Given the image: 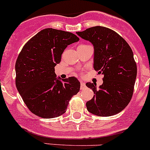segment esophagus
Segmentation results:
<instances>
[{
  "label": "esophagus",
  "mask_w": 150,
  "mask_h": 150,
  "mask_svg": "<svg viewBox=\"0 0 150 150\" xmlns=\"http://www.w3.org/2000/svg\"><path fill=\"white\" fill-rule=\"evenodd\" d=\"M80 82H81V86H80V88H81V89H84V88H86V84H85V83L84 82V81H81Z\"/></svg>",
  "instance_id": "1"
}]
</instances>
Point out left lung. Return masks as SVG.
I'll return each instance as SVG.
<instances>
[{"label":"left lung","mask_w":150,"mask_h":150,"mask_svg":"<svg viewBox=\"0 0 150 150\" xmlns=\"http://www.w3.org/2000/svg\"><path fill=\"white\" fill-rule=\"evenodd\" d=\"M94 46V69L103 74V83L86 86L94 97L86 103L87 110L98 116L108 117L123 110L134 92L137 68L130 46L118 33L104 27H90L76 32Z\"/></svg>","instance_id":"1"}]
</instances>
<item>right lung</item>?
I'll return each instance as SVG.
<instances>
[{
    "label": "right lung",
    "instance_id": "1",
    "mask_svg": "<svg viewBox=\"0 0 150 150\" xmlns=\"http://www.w3.org/2000/svg\"><path fill=\"white\" fill-rule=\"evenodd\" d=\"M79 40L71 32L47 28L24 45L15 65L16 86L32 113L43 118L60 116L79 92L76 78L61 80L55 73L65 49Z\"/></svg>",
    "mask_w": 150,
    "mask_h": 150
}]
</instances>
